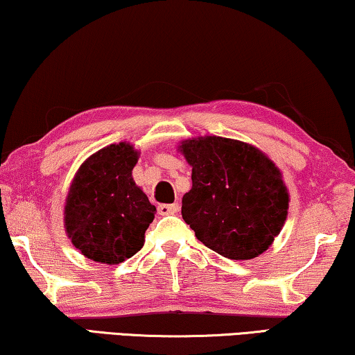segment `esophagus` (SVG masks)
<instances>
[{
	"instance_id": "esophagus-1",
	"label": "esophagus",
	"mask_w": 355,
	"mask_h": 355,
	"mask_svg": "<svg viewBox=\"0 0 355 355\" xmlns=\"http://www.w3.org/2000/svg\"><path fill=\"white\" fill-rule=\"evenodd\" d=\"M180 209L178 204H161L159 207H157V211H159L161 215H168V214H177Z\"/></svg>"
}]
</instances>
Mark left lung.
Segmentation results:
<instances>
[{"label": "left lung", "instance_id": "obj_1", "mask_svg": "<svg viewBox=\"0 0 355 355\" xmlns=\"http://www.w3.org/2000/svg\"><path fill=\"white\" fill-rule=\"evenodd\" d=\"M178 150L193 167L182 215L196 237L231 260L268 250L290 200L276 164L253 145L216 135L184 140Z\"/></svg>", "mask_w": 355, "mask_h": 355}]
</instances>
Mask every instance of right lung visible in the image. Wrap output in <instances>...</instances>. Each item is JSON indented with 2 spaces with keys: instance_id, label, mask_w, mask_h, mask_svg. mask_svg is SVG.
Returning a JSON list of instances; mask_svg holds the SVG:
<instances>
[{
  "instance_id": "right-lung-1",
  "label": "right lung",
  "mask_w": 355,
  "mask_h": 355,
  "mask_svg": "<svg viewBox=\"0 0 355 355\" xmlns=\"http://www.w3.org/2000/svg\"><path fill=\"white\" fill-rule=\"evenodd\" d=\"M137 161L139 151L121 141L89 156L73 178L63 223L89 260L119 264L144 247L156 207L132 178Z\"/></svg>"
}]
</instances>
